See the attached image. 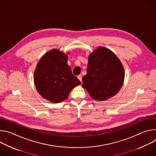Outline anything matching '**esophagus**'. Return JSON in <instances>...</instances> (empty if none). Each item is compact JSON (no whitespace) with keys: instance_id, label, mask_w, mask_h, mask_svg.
<instances>
[{"instance_id":"esophagus-1","label":"esophagus","mask_w":156,"mask_h":156,"mask_svg":"<svg viewBox=\"0 0 156 156\" xmlns=\"http://www.w3.org/2000/svg\"><path fill=\"white\" fill-rule=\"evenodd\" d=\"M77 78H78V79L80 81H82V76H81V75H78V76H77Z\"/></svg>"}]
</instances>
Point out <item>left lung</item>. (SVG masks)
Segmentation results:
<instances>
[{"instance_id":"8db88e82","label":"left lung","mask_w":156,"mask_h":156,"mask_svg":"<svg viewBox=\"0 0 156 156\" xmlns=\"http://www.w3.org/2000/svg\"><path fill=\"white\" fill-rule=\"evenodd\" d=\"M124 78V68L119 58L112 51L100 46L89 55L82 87L93 99L104 101L119 93Z\"/></svg>"}]
</instances>
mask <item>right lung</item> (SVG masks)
<instances>
[{"mask_svg":"<svg viewBox=\"0 0 156 156\" xmlns=\"http://www.w3.org/2000/svg\"><path fill=\"white\" fill-rule=\"evenodd\" d=\"M68 54L53 49L41 57L34 70V82L37 91L53 103L67 99L73 89L81 84L67 63Z\"/></svg>","mask_w":156,"mask_h":156,"instance_id":"1","label":"right lung"}]
</instances>
